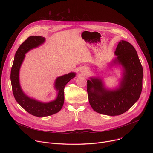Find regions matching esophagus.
I'll return each instance as SVG.
<instances>
[{"label": "esophagus", "mask_w": 153, "mask_h": 153, "mask_svg": "<svg viewBox=\"0 0 153 153\" xmlns=\"http://www.w3.org/2000/svg\"><path fill=\"white\" fill-rule=\"evenodd\" d=\"M87 71H88V70H87V69H86V68H81V69H80V72H81L82 73H83V74H86Z\"/></svg>", "instance_id": "esophagus-1"}]
</instances>
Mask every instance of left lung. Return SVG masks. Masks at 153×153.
I'll return each mask as SVG.
<instances>
[{
    "instance_id": "obj_1",
    "label": "left lung",
    "mask_w": 153,
    "mask_h": 153,
    "mask_svg": "<svg viewBox=\"0 0 153 153\" xmlns=\"http://www.w3.org/2000/svg\"><path fill=\"white\" fill-rule=\"evenodd\" d=\"M113 60L112 66L122 67V79L114 89H108L102 79L91 77L87 80L89 102L93 110L100 114L114 116L120 115L139 99L142 90L143 68L134 47L125 40H120Z\"/></svg>"
}]
</instances>
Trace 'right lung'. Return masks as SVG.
I'll list each match as a JSON object with an SVG mask.
<instances>
[{
	"instance_id": "right-lung-1",
	"label": "right lung",
	"mask_w": 153,
	"mask_h": 153,
	"mask_svg": "<svg viewBox=\"0 0 153 153\" xmlns=\"http://www.w3.org/2000/svg\"><path fill=\"white\" fill-rule=\"evenodd\" d=\"M45 41L42 36H30L24 42L16 53L11 70V82L13 93L17 102L28 113L37 117H46L58 113L64 103V88L76 73L74 72L57 77L54 82V88L57 91L56 98L49 102H43L28 96L22 89L19 80L21 65L30 50L36 48Z\"/></svg>"
}]
</instances>
